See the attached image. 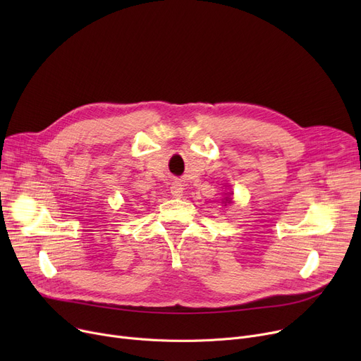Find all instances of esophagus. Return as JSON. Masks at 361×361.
<instances>
[{
	"mask_svg": "<svg viewBox=\"0 0 361 361\" xmlns=\"http://www.w3.org/2000/svg\"><path fill=\"white\" fill-rule=\"evenodd\" d=\"M169 190H171V195H173V197L180 199L183 196V192H184V185H183L181 181H174L173 184H171Z\"/></svg>",
	"mask_w": 361,
	"mask_h": 361,
	"instance_id": "esophagus-1",
	"label": "esophagus"
}]
</instances>
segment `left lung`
<instances>
[{"label":"left lung","mask_w":361,"mask_h":361,"mask_svg":"<svg viewBox=\"0 0 361 361\" xmlns=\"http://www.w3.org/2000/svg\"><path fill=\"white\" fill-rule=\"evenodd\" d=\"M231 200H233V199H231L230 196H226V197L224 199V203H231Z\"/></svg>","instance_id":"1"}]
</instances>
